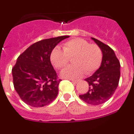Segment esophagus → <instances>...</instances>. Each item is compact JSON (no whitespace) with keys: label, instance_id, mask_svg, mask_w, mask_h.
<instances>
[{"label":"esophagus","instance_id":"obj_1","mask_svg":"<svg viewBox=\"0 0 134 134\" xmlns=\"http://www.w3.org/2000/svg\"><path fill=\"white\" fill-rule=\"evenodd\" d=\"M71 81L73 83H77L79 80H71Z\"/></svg>","mask_w":134,"mask_h":134}]
</instances>
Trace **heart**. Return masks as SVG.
Returning <instances> with one entry per match:
<instances>
[{"label": "heart", "mask_w": 134, "mask_h": 134, "mask_svg": "<svg viewBox=\"0 0 134 134\" xmlns=\"http://www.w3.org/2000/svg\"><path fill=\"white\" fill-rule=\"evenodd\" d=\"M63 50L54 48L51 53L50 60L55 68L63 69L73 59L74 65L65 68L62 77L74 79L80 78L84 72L86 75L97 70L102 63L103 53L99 46L91 44L82 38H73L63 43Z\"/></svg>", "instance_id": "b5f03b06"}]
</instances>
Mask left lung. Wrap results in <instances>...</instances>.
Here are the masks:
<instances>
[{
	"label": "left lung",
	"instance_id": "1",
	"mask_svg": "<svg viewBox=\"0 0 134 134\" xmlns=\"http://www.w3.org/2000/svg\"><path fill=\"white\" fill-rule=\"evenodd\" d=\"M92 39L102 50V63L93 75L85 79L90 87L87 93L80 94L79 97L86 103L98 105L107 101L115 93L120 78V63L109 46Z\"/></svg>",
	"mask_w": 134,
	"mask_h": 134
}]
</instances>
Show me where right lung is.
Listing matches in <instances>:
<instances>
[{
  "label": "right lung",
  "instance_id": "obj_1",
  "mask_svg": "<svg viewBox=\"0 0 134 134\" xmlns=\"http://www.w3.org/2000/svg\"><path fill=\"white\" fill-rule=\"evenodd\" d=\"M68 35L46 39L32 44L12 68L14 88L21 100L34 107L48 105L56 98L61 81L51 64V53Z\"/></svg>",
  "mask_w": 134,
  "mask_h": 134
}]
</instances>
